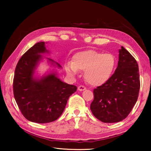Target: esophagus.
Returning <instances> with one entry per match:
<instances>
[{"mask_svg":"<svg viewBox=\"0 0 151 151\" xmlns=\"http://www.w3.org/2000/svg\"><path fill=\"white\" fill-rule=\"evenodd\" d=\"M86 89V87L85 86H83V85H80L78 87V90L80 91H85Z\"/></svg>","mask_w":151,"mask_h":151,"instance_id":"obj_1","label":"esophagus"}]
</instances>
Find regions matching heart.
<instances>
[{"label":"heart","instance_id":"1","mask_svg":"<svg viewBox=\"0 0 151 151\" xmlns=\"http://www.w3.org/2000/svg\"><path fill=\"white\" fill-rule=\"evenodd\" d=\"M115 66V57L111 53L103 54L88 50L76 53L73 62L65 65V70L73 77L78 75L79 70L85 71L84 76L86 83L93 86H100L111 77Z\"/></svg>","mask_w":151,"mask_h":151}]
</instances>
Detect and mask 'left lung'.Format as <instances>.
<instances>
[{
  "label": "left lung",
  "mask_w": 151,
  "mask_h": 151,
  "mask_svg": "<svg viewBox=\"0 0 151 151\" xmlns=\"http://www.w3.org/2000/svg\"><path fill=\"white\" fill-rule=\"evenodd\" d=\"M139 89V65L131 53L121 47L115 72L106 83L94 89L92 113L106 123L122 121L136 103Z\"/></svg>",
  "instance_id": "obj_1"
}]
</instances>
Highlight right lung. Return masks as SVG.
<instances>
[{"instance_id":"add662e5","label":"right lung","mask_w":151,"mask_h":151,"mask_svg":"<svg viewBox=\"0 0 151 151\" xmlns=\"http://www.w3.org/2000/svg\"><path fill=\"white\" fill-rule=\"evenodd\" d=\"M48 52L45 42L29 48L18 62L13 79V93L20 112L29 121L47 123L58 119L67 101L77 87L60 80L55 73L40 79L34 78L35 68L42 58L41 53ZM48 58L54 65L59 64Z\"/></svg>"}]
</instances>
